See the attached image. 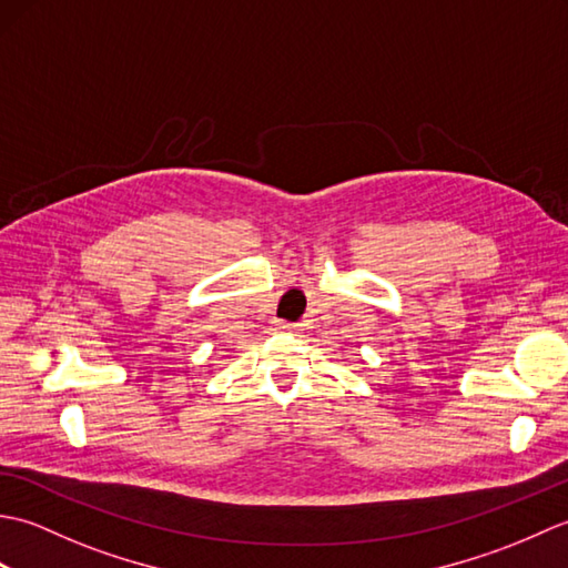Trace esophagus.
Returning a JSON list of instances; mask_svg holds the SVG:
<instances>
[{"mask_svg": "<svg viewBox=\"0 0 568 568\" xmlns=\"http://www.w3.org/2000/svg\"><path fill=\"white\" fill-rule=\"evenodd\" d=\"M275 329H277V332H295V329H297V324H291V322H277V324H275Z\"/></svg>", "mask_w": 568, "mask_h": 568, "instance_id": "obj_1", "label": "esophagus"}]
</instances>
